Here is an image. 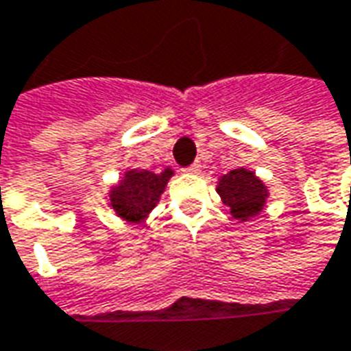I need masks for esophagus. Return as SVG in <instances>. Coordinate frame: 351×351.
I'll list each match as a JSON object with an SVG mask.
<instances>
[{
	"mask_svg": "<svg viewBox=\"0 0 351 351\" xmlns=\"http://www.w3.org/2000/svg\"><path fill=\"white\" fill-rule=\"evenodd\" d=\"M199 171H202L199 163H192V165L186 169V173H190V175H199Z\"/></svg>",
	"mask_w": 351,
	"mask_h": 351,
	"instance_id": "esophagus-1",
	"label": "esophagus"
}]
</instances>
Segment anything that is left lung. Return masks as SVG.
Listing matches in <instances>:
<instances>
[{"label":"left lung","instance_id":"left-lung-1","mask_svg":"<svg viewBox=\"0 0 351 351\" xmlns=\"http://www.w3.org/2000/svg\"><path fill=\"white\" fill-rule=\"evenodd\" d=\"M217 194L226 207H230V215L234 219L250 221L263 211L269 192L254 171L240 167L219 178Z\"/></svg>","mask_w":351,"mask_h":351}]
</instances>
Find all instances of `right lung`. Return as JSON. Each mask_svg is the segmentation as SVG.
<instances>
[{
    "instance_id": "obj_1",
    "label": "right lung",
    "mask_w": 351,
    "mask_h": 351,
    "mask_svg": "<svg viewBox=\"0 0 351 351\" xmlns=\"http://www.w3.org/2000/svg\"><path fill=\"white\" fill-rule=\"evenodd\" d=\"M175 175L171 169L152 173L145 169H130L109 192V206L117 215L128 223L140 225L157 206L169 178Z\"/></svg>"
}]
</instances>
